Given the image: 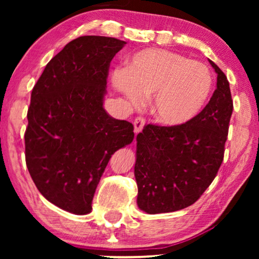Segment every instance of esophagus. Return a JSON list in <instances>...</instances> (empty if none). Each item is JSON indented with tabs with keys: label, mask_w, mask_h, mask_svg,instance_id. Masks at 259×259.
<instances>
[{
	"label": "esophagus",
	"mask_w": 259,
	"mask_h": 259,
	"mask_svg": "<svg viewBox=\"0 0 259 259\" xmlns=\"http://www.w3.org/2000/svg\"><path fill=\"white\" fill-rule=\"evenodd\" d=\"M133 125H134V132H136V134L141 132V131H143V127L145 125V119L141 118V116H137V118L134 119Z\"/></svg>",
	"instance_id": "34e87169"
}]
</instances>
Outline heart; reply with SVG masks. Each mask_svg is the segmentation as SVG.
<instances>
[{
    "instance_id": "1",
    "label": "heart",
    "mask_w": 259,
    "mask_h": 259,
    "mask_svg": "<svg viewBox=\"0 0 259 259\" xmlns=\"http://www.w3.org/2000/svg\"><path fill=\"white\" fill-rule=\"evenodd\" d=\"M112 83L132 105L153 95L152 113L166 126H179L196 118L213 87L206 66L164 49L138 52L126 70L112 74Z\"/></svg>"
}]
</instances>
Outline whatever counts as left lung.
I'll use <instances>...</instances> for the list:
<instances>
[{
    "label": "left lung",
    "mask_w": 259,
    "mask_h": 259,
    "mask_svg": "<svg viewBox=\"0 0 259 259\" xmlns=\"http://www.w3.org/2000/svg\"><path fill=\"white\" fill-rule=\"evenodd\" d=\"M208 61L217 73V90L203 111L179 126L148 123L137 136V203L150 214L196 203L224 159L233 104L226 75Z\"/></svg>",
    "instance_id": "1"
}]
</instances>
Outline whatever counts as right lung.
<instances>
[{"instance_id": "add662e5", "label": "right lung", "mask_w": 259, "mask_h": 259, "mask_svg": "<svg viewBox=\"0 0 259 259\" xmlns=\"http://www.w3.org/2000/svg\"><path fill=\"white\" fill-rule=\"evenodd\" d=\"M125 45L94 35L70 41L31 92L24 133L28 171L42 196L70 213H90L109 159L133 141L132 123L104 108L109 63Z\"/></svg>"}]
</instances>
